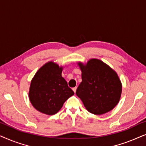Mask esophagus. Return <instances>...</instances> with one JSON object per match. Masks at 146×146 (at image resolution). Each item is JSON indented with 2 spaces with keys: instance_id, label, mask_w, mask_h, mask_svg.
Instances as JSON below:
<instances>
[{
  "instance_id": "obj_1",
  "label": "esophagus",
  "mask_w": 146,
  "mask_h": 146,
  "mask_svg": "<svg viewBox=\"0 0 146 146\" xmlns=\"http://www.w3.org/2000/svg\"><path fill=\"white\" fill-rule=\"evenodd\" d=\"M76 89H77V87H74V88H72L74 92V93H76Z\"/></svg>"
}]
</instances>
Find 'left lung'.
<instances>
[{
	"label": "left lung",
	"instance_id": "1",
	"mask_svg": "<svg viewBox=\"0 0 146 146\" xmlns=\"http://www.w3.org/2000/svg\"><path fill=\"white\" fill-rule=\"evenodd\" d=\"M82 82L76 94L89 112L101 115L111 110L121 96V84L117 74L98 59H91L86 65L80 62Z\"/></svg>",
	"mask_w": 146,
	"mask_h": 146
}]
</instances>
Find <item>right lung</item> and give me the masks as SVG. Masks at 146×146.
Segmentation results:
<instances>
[{
  "mask_svg": "<svg viewBox=\"0 0 146 146\" xmlns=\"http://www.w3.org/2000/svg\"><path fill=\"white\" fill-rule=\"evenodd\" d=\"M62 68L50 62L40 68L32 80L29 98L35 109L47 115L56 113L74 94L62 76Z\"/></svg>",
  "mask_w": 146,
  "mask_h": 146,
  "instance_id": "right-lung-1",
  "label": "right lung"
}]
</instances>
